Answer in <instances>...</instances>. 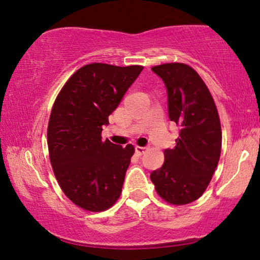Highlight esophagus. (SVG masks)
Masks as SVG:
<instances>
[{"mask_svg":"<svg viewBox=\"0 0 260 260\" xmlns=\"http://www.w3.org/2000/svg\"><path fill=\"white\" fill-rule=\"evenodd\" d=\"M146 150H147L146 147H140V146L135 147V151H136V153H138V155H143V153L146 152Z\"/></svg>","mask_w":260,"mask_h":260,"instance_id":"esophagus-1","label":"esophagus"}]
</instances>
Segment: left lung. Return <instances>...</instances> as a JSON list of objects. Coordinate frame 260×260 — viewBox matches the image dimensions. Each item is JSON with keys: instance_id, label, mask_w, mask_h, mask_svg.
Masks as SVG:
<instances>
[{"instance_id": "left-lung-1", "label": "left lung", "mask_w": 260, "mask_h": 260, "mask_svg": "<svg viewBox=\"0 0 260 260\" xmlns=\"http://www.w3.org/2000/svg\"><path fill=\"white\" fill-rule=\"evenodd\" d=\"M151 70L165 83L170 119L180 133L150 179L167 203L189 204L203 195L219 162L222 135L218 110L205 82L189 65L166 63Z\"/></svg>"}]
</instances>
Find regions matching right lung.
Segmentation results:
<instances>
[{
	"label": "right lung",
	"mask_w": 260,
	"mask_h": 260,
	"mask_svg": "<svg viewBox=\"0 0 260 260\" xmlns=\"http://www.w3.org/2000/svg\"><path fill=\"white\" fill-rule=\"evenodd\" d=\"M143 70L141 65H85L57 95L47 129L52 171L68 199L101 212L119 199L134 146L102 141V127Z\"/></svg>",
	"instance_id": "right-lung-1"
}]
</instances>
